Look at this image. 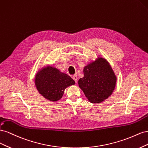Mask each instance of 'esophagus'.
Returning a JSON list of instances; mask_svg holds the SVG:
<instances>
[{"instance_id":"esophagus-1","label":"esophagus","mask_w":148,"mask_h":148,"mask_svg":"<svg viewBox=\"0 0 148 148\" xmlns=\"http://www.w3.org/2000/svg\"><path fill=\"white\" fill-rule=\"evenodd\" d=\"M73 79L74 80V81H75V82H77V74H74L73 76Z\"/></svg>"}]
</instances>
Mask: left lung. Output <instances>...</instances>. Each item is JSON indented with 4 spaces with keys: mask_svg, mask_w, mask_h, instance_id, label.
I'll use <instances>...</instances> for the list:
<instances>
[{
    "mask_svg": "<svg viewBox=\"0 0 148 148\" xmlns=\"http://www.w3.org/2000/svg\"><path fill=\"white\" fill-rule=\"evenodd\" d=\"M84 77L79 87L92 103H100L108 99L116 88L117 77L109 62L102 57L90 62L84 68Z\"/></svg>",
    "mask_w": 148,
    "mask_h": 148,
    "instance_id": "left-lung-1",
    "label": "left lung"
}]
</instances>
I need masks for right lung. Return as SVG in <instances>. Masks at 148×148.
Returning a JSON list of instances; mask_svg holds the SVG:
<instances>
[{
	"label": "right lung",
	"mask_w": 148,
	"mask_h": 148,
	"mask_svg": "<svg viewBox=\"0 0 148 148\" xmlns=\"http://www.w3.org/2000/svg\"><path fill=\"white\" fill-rule=\"evenodd\" d=\"M34 82L39 93L52 102L60 100L65 89L75 84V81L70 76L50 65L39 69L35 75Z\"/></svg>",
	"instance_id": "add662e5"
}]
</instances>
